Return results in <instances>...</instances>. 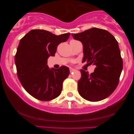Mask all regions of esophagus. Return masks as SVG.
Returning <instances> with one entry per match:
<instances>
[{"instance_id":"34e87169","label":"esophagus","mask_w":134,"mask_h":134,"mask_svg":"<svg viewBox=\"0 0 134 134\" xmlns=\"http://www.w3.org/2000/svg\"><path fill=\"white\" fill-rule=\"evenodd\" d=\"M69 71H70V72H72V71H74V69L72 68H69Z\"/></svg>"}]
</instances>
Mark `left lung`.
<instances>
[{"label": "left lung", "mask_w": 134, "mask_h": 134, "mask_svg": "<svg viewBox=\"0 0 134 134\" xmlns=\"http://www.w3.org/2000/svg\"><path fill=\"white\" fill-rule=\"evenodd\" d=\"M71 35L83 44L82 62L96 67L91 74L80 69L79 93L89 101L103 100L116 88L122 69L118 41L108 31L95 27Z\"/></svg>", "instance_id": "obj_1"}]
</instances>
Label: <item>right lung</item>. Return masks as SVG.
<instances>
[{
	"label": "right lung",
	"mask_w": 134,
	"mask_h": 134,
	"mask_svg": "<svg viewBox=\"0 0 134 134\" xmlns=\"http://www.w3.org/2000/svg\"><path fill=\"white\" fill-rule=\"evenodd\" d=\"M70 34L55 35L47 30L35 29L20 40L15 55L18 79L31 96L47 101L61 94L64 80L69 74L66 66L49 68L47 59L54 56L57 46Z\"/></svg>",
	"instance_id": "add662e5"
}]
</instances>
